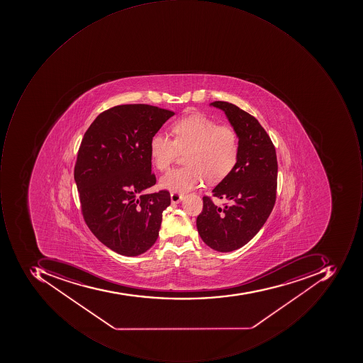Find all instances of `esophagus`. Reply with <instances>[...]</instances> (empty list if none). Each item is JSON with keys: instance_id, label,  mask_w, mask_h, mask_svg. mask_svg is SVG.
Here are the masks:
<instances>
[{"instance_id": "34e87169", "label": "esophagus", "mask_w": 363, "mask_h": 363, "mask_svg": "<svg viewBox=\"0 0 363 363\" xmlns=\"http://www.w3.org/2000/svg\"><path fill=\"white\" fill-rule=\"evenodd\" d=\"M170 197L171 201H172L173 204H178V203H180V201H182L183 199H184V196H183L182 194H180V193L177 192L171 193Z\"/></svg>"}]
</instances>
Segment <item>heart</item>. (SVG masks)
Listing matches in <instances>:
<instances>
[{"label":"heart","instance_id":"heart-1","mask_svg":"<svg viewBox=\"0 0 363 363\" xmlns=\"http://www.w3.org/2000/svg\"><path fill=\"white\" fill-rule=\"evenodd\" d=\"M174 140L156 133L150 143L152 164L167 171L185 152L186 166L173 169L160 179V185L171 192L184 193L209 181H220L229 174L239 159V138L233 128L218 125L203 113L180 118L172 125Z\"/></svg>","mask_w":363,"mask_h":363}]
</instances>
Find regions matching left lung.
Segmentation results:
<instances>
[{
  "instance_id": "left-lung-1",
  "label": "left lung",
  "mask_w": 363,
  "mask_h": 363,
  "mask_svg": "<svg viewBox=\"0 0 363 363\" xmlns=\"http://www.w3.org/2000/svg\"><path fill=\"white\" fill-rule=\"evenodd\" d=\"M223 110L239 138L240 154L231 172L213 190V196L228 201L223 207L203 197L196 227L211 249L231 252L247 245L259 233L273 211L277 192L275 146L259 122L235 104L211 102Z\"/></svg>"
}]
</instances>
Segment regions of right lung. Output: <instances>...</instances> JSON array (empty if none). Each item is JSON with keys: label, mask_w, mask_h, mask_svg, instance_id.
<instances>
[{"label": "right lung", "mask_w": 363, "mask_h": 363, "mask_svg": "<svg viewBox=\"0 0 363 363\" xmlns=\"http://www.w3.org/2000/svg\"><path fill=\"white\" fill-rule=\"evenodd\" d=\"M170 110L121 104L100 113L84 134L74 168L86 225L112 251L138 256L155 245L170 193L156 184L150 143Z\"/></svg>", "instance_id": "add662e5"}]
</instances>
